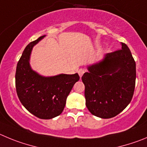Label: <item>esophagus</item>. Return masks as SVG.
Masks as SVG:
<instances>
[{
    "instance_id": "esophagus-1",
    "label": "esophagus",
    "mask_w": 147,
    "mask_h": 147,
    "mask_svg": "<svg viewBox=\"0 0 147 147\" xmlns=\"http://www.w3.org/2000/svg\"><path fill=\"white\" fill-rule=\"evenodd\" d=\"M78 74H79V75H80V78H81V77L83 76V74L86 72V69H80L78 71Z\"/></svg>"
}]
</instances>
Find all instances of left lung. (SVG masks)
Here are the masks:
<instances>
[{"instance_id":"1","label":"left lung","mask_w":147,"mask_h":147,"mask_svg":"<svg viewBox=\"0 0 147 147\" xmlns=\"http://www.w3.org/2000/svg\"><path fill=\"white\" fill-rule=\"evenodd\" d=\"M122 49L108 53L104 60L88 67L82 76L86 105L92 115L115 117L129 105L136 85V62L124 42Z\"/></svg>"}]
</instances>
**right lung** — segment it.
Wrapping results in <instances>:
<instances>
[{
    "label": "right lung",
    "mask_w": 147,
    "mask_h": 147,
    "mask_svg": "<svg viewBox=\"0 0 147 147\" xmlns=\"http://www.w3.org/2000/svg\"><path fill=\"white\" fill-rule=\"evenodd\" d=\"M45 35L30 42L17 63L15 75L16 90L23 106L35 117L51 119L62 112L66 100L74 84L79 80L78 73L45 78L32 70L29 63L32 47Z\"/></svg>",
    "instance_id": "right-lung-1"
}]
</instances>
